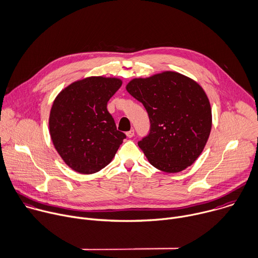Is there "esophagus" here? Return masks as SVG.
Returning <instances> with one entry per match:
<instances>
[{"instance_id": "esophagus-1", "label": "esophagus", "mask_w": 258, "mask_h": 258, "mask_svg": "<svg viewBox=\"0 0 258 258\" xmlns=\"http://www.w3.org/2000/svg\"><path fill=\"white\" fill-rule=\"evenodd\" d=\"M126 135H127V137H129V138L133 137V136H134V129H131L130 131L126 132Z\"/></svg>"}]
</instances>
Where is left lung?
I'll return each mask as SVG.
<instances>
[{
    "label": "left lung",
    "instance_id": "8db88e82",
    "mask_svg": "<svg viewBox=\"0 0 258 258\" xmlns=\"http://www.w3.org/2000/svg\"><path fill=\"white\" fill-rule=\"evenodd\" d=\"M126 89L149 117V134L138 142L148 162L166 173L191 166L212 130V108L203 88L185 75L165 71L134 78Z\"/></svg>",
    "mask_w": 258,
    "mask_h": 258
}]
</instances>
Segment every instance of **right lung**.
I'll use <instances>...</instances> for the list:
<instances>
[{
	"label": "right lung",
	"instance_id": "right-lung-1",
	"mask_svg": "<svg viewBox=\"0 0 258 258\" xmlns=\"http://www.w3.org/2000/svg\"><path fill=\"white\" fill-rule=\"evenodd\" d=\"M121 85L119 78L91 76L71 83L55 98L48 119L50 138L75 172L87 175L104 169L126 138L107 109Z\"/></svg>",
	"mask_w": 258,
	"mask_h": 258
}]
</instances>
